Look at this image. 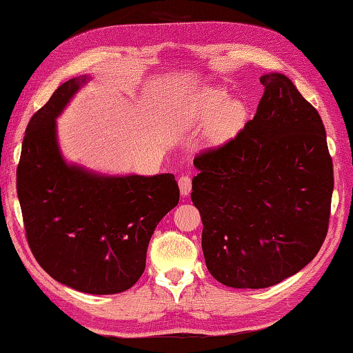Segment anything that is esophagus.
I'll list each match as a JSON object with an SVG mask.
<instances>
[{"mask_svg":"<svg viewBox=\"0 0 353 353\" xmlns=\"http://www.w3.org/2000/svg\"><path fill=\"white\" fill-rule=\"evenodd\" d=\"M178 185H179V192H181V195L187 196L192 190V178L189 175H181L178 178Z\"/></svg>","mask_w":353,"mask_h":353,"instance_id":"esophagus-1","label":"esophagus"}]
</instances>
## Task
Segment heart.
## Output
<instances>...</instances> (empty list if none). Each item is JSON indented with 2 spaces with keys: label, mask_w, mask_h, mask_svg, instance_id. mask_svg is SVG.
Masks as SVG:
<instances>
[{
  "label": "heart",
  "mask_w": 353,
  "mask_h": 353,
  "mask_svg": "<svg viewBox=\"0 0 353 353\" xmlns=\"http://www.w3.org/2000/svg\"><path fill=\"white\" fill-rule=\"evenodd\" d=\"M195 117L208 125L212 141H224L233 137L247 120V106L239 99H232L224 90L208 88L201 92L193 106Z\"/></svg>",
  "instance_id": "b5f03b06"
}]
</instances>
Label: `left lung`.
I'll return each instance as SVG.
<instances>
[{"mask_svg": "<svg viewBox=\"0 0 353 353\" xmlns=\"http://www.w3.org/2000/svg\"><path fill=\"white\" fill-rule=\"evenodd\" d=\"M256 116L234 139L195 157L192 201L210 274L261 290L317 256L327 233L334 168L315 108L290 77H261Z\"/></svg>", "mask_w": 353, "mask_h": 353, "instance_id": "obj_1", "label": "left lung"}]
</instances>
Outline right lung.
Returning <instances> with one entry per match:
<instances>
[{
  "instance_id": "obj_1",
  "label": "right lung",
  "mask_w": 353,
  "mask_h": 353,
  "mask_svg": "<svg viewBox=\"0 0 353 353\" xmlns=\"http://www.w3.org/2000/svg\"><path fill=\"white\" fill-rule=\"evenodd\" d=\"M88 81L62 83L28 121L17 190L28 247L42 270L76 291L103 296L141 277L150 237L178 204L179 189L172 174L103 175L65 161L56 119Z\"/></svg>"
}]
</instances>
